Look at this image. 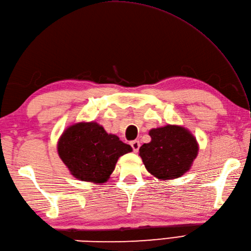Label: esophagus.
Listing matches in <instances>:
<instances>
[{
	"label": "esophagus",
	"mask_w": 251,
	"mask_h": 251,
	"mask_svg": "<svg viewBox=\"0 0 251 251\" xmlns=\"http://www.w3.org/2000/svg\"><path fill=\"white\" fill-rule=\"evenodd\" d=\"M130 146L132 148V151L138 152V150H139V148H140V142L138 140H134L130 142Z\"/></svg>",
	"instance_id": "obj_1"
}]
</instances>
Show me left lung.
Returning <instances> with one entry per match:
<instances>
[{"label": "left lung", "mask_w": 251, "mask_h": 251, "mask_svg": "<svg viewBox=\"0 0 251 251\" xmlns=\"http://www.w3.org/2000/svg\"><path fill=\"white\" fill-rule=\"evenodd\" d=\"M152 140L139 149L149 173L158 179H175L190 169L199 152L195 138L183 127L167 125L149 132Z\"/></svg>", "instance_id": "obj_1"}]
</instances>
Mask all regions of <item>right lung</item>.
<instances>
[{
    "mask_svg": "<svg viewBox=\"0 0 251 251\" xmlns=\"http://www.w3.org/2000/svg\"><path fill=\"white\" fill-rule=\"evenodd\" d=\"M131 150L94 122L70 126L58 142V154L74 177L95 183L105 182L119 157Z\"/></svg>",
    "mask_w": 251,
    "mask_h": 251,
    "instance_id": "add662e5",
    "label": "right lung"
}]
</instances>
